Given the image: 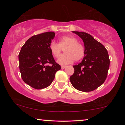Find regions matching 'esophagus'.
I'll return each mask as SVG.
<instances>
[{
	"label": "esophagus",
	"mask_w": 125,
	"mask_h": 125,
	"mask_svg": "<svg viewBox=\"0 0 125 125\" xmlns=\"http://www.w3.org/2000/svg\"><path fill=\"white\" fill-rule=\"evenodd\" d=\"M66 67V66H64V65H62L61 66V69H64V68H65Z\"/></svg>",
	"instance_id": "1"
}]
</instances>
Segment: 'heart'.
<instances>
[{
	"label": "heart",
	"mask_w": 125,
	"mask_h": 125,
	"mask_svg": "<svg viewBox=\"0 0 125 125\" xmlns=\"http://www.w3.org/2000/svg\"><path fill=\"white\" fill-rule=\"evenodd\" d=\"M65 49V55L60 56L62 49ZM51 53L54 57L57 58V62L59 64L67 65L74 60L78 61L81 59L85 54L84 48L81 44L78 43L76 37L65 36L59 39V44L52 42L49 45Z\"/></svg>",
	"instance_id": "b5f03b06"
}]
</instances>
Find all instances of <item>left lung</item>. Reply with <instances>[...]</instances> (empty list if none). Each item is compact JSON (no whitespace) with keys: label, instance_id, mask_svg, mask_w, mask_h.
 Wrapping results in <instances>:
<instances>
[{"label":"left lung","instance_id":"left-lung-1","mask_svg":"<svg viewBox=\"0 0 125 125\" xmlns=\"http://www.w3.org/2000/svg\"><path fill=\"white\" fill-rule=\"evenodd\" d=\"M84 42L85 56L70 77L72 86L80 91L91 92L100 86L106 79L110 60L106 48L89 34L73 31Z\"/></svg>","mask_w":125,"mask_h":125}]
</instances>
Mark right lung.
Masks as SVG:
<instances>
[{
  "instance_id": "obj_1",
  "label": "right lung",
  "mask_w": 125,
  "mask_h": 125,
  "mask_svg": "<svg viewBox=\"0 0 125 125\" xmlns=\"http://www.w3.org/2000/svg\"><path fill=\"white\" fill-rule=\"evenodd\" d=\"M54 36L53 32L33 36L27 40L19 54L22 79L36 89L49 86L53 81L56 72L61 69L49 49Z\"/></svg>"
}]
</instances>
